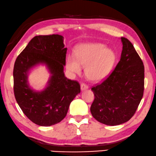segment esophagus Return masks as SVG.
I'll use <instances>...</instances> for the list:
<instances>
[{
  "label": "esophagus",
  "mask_w": 156,
  "mask_h": 156,
  "mask_svg": "<svg viewBox=\"0 0 156 156\" xmlns=\"http://www.w3.org/2000/svg\"><path fill=\"white\" fill-rule=\"evenodd\" d=\"M80 89L81 90H85L88 89V85H87L85 83H82L80 85Z\"/></svg>",
  "instance_id": "34e87169"
}]
</instances>
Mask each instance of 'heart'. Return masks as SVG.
<instances>
[{
    "instance_id": "obj_1",
    "label": "heart",
    "mask_w": 156,
    "mask_h": 156,
    "mask_svg": "<svg viewBox=\"0 0 156 156\" xmlns=\"http://www.w3.org/2000/svg\"><path fill=\"white\" fill-rule=\"evenodd\" d=\"M115 52L102 44L87 43L78 45L75 49V57L69 55L66 66L69 71L80 74L81 66L85 67L87 78L99 81L110 73L116 62Z\"/></svg>"
}]
</instances>
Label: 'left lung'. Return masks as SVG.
<instances>
[{
    "mask_svg": "<svg viewBox=\"0 0 156 156\" xmlns=\"http://www.w3.org/2000/svg\"><path fill=\"white\" fill-rule=\"evenodd\" d=\"M121 58L108 77L93 86L95 99L90 112L93 117L110 126L128 122L134 115L143 98L144 66L131 41L121 38Z\"/></svg>",
    "mask_w": 156,
    "mask_h": 156,
    "instance_id": "left-lung-1",
    "label": "left lung"
}]
</instances>
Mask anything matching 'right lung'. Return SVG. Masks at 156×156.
Wrapping results in <instances>:
<instances>
[{
	"mask_svg": "<svg viewBox=\"0 0 156 156\" xmlns=\"http://www.w3.org/2000/svg\"><path fill=\"white\" fill-rule=\"evenodd\" d=\"M66 51L61 35H39L30 40L15 60V98L28 119L39 126H49L64 119L71 102L80 93L78 81L69 80L63 73ZM39 63L47 65L52 76L48 86L36 92L28 85L27 73Z\"/></svg>",
	"mask_w": 156,
	"mask_h": 156,
	"instance_id": "add662e5",
	"label": "right lung"
}]
</instances>
